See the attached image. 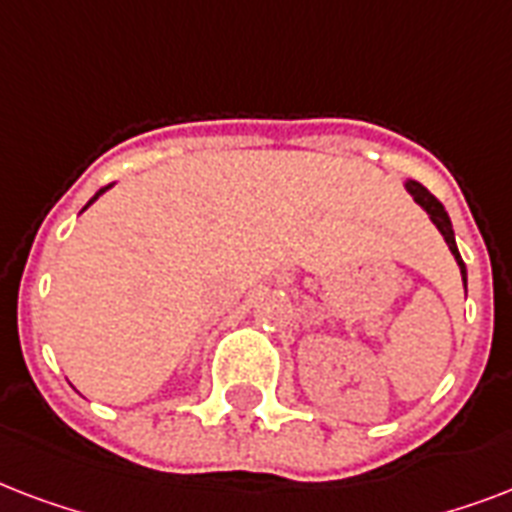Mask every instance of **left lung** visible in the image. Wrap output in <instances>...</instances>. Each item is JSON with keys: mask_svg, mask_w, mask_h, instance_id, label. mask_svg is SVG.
Wrapping results in <instances>:
<instances>
[{"mask_svg": "<svg viewBox=\"0 0 512 512\" xmlns=\"http://www.w3.org/2000/svg\"><path fill=\"white\" fill-rule=\"evenodd\" d=\"M406 189L408 194L414 197V200L422 205L427 211V216H430V221H433L435 227H438V232L443 235V240H446V245H449V251L454 253V259H457L459 264V272H462V280H465V288H467V269H465V261H462V256H459L457 251V240H454V229H451V219L449 213H446V208L441 205V200L435 197V194H430L425 189V186L419 184V181H406Z\"/></svg>", "mask_w": 512, "mask_h": 512, "instance_id": "left-lung-1", "label": "left lung"}]
</instances>
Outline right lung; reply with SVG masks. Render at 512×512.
Here are the masks:
<instances>
[{"label":"right lung","instance_id":"1","mask_svg":"<svg viewBox=\"0 0 512 512\" xmlns=\"http://www.w3.org/2000/svg\"><path fill=\"white\" fill-rule=\"evenodd\" d=\"M109 186H112V184H109ZM109 186H104V189H98V192H95V197H93V200L87 202V205H93V202H95V200H98V197H101V194H104V192H106V189H109ZM87 205H85V208H87ZM85 208H82V211H85Z\"/></svg>","mask_w":512,"mask_h":512}]
</instances>
